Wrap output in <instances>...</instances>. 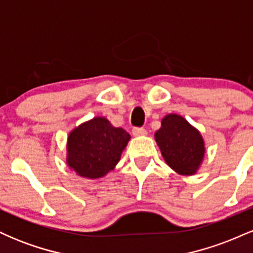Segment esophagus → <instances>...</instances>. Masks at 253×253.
<instances>
[{"mask_svg": "<svg viewBox=\"0 0 253 253\" xmlns=\"http://www.w3.org/2000/svg\"><path fill=\"white\" fill-rule=\"evenodd\" d=\"M132 133H133V135H135V136H140V135L147 134L146 129L143 128V127H134V128L132 129Z\"/></svg>", "mask_w": 253, "mask_h": 253, "instance_id": "34e87169", "label": "esophagus"}]
</instances>
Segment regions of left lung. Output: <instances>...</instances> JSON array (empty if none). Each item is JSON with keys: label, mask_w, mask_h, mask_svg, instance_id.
Listing matches in <instances>:
<instances>
[{"label": "left lung", "mask_w": 253, "mask_h": 253, "mask_svg": "<svg viewBox=\"0 0 253 253\" xmlns=\"http://www.w3.org/2000/svg\"><path fill=\"white\" fill-rule=\"evenodd\" d=\"M155 138L171 169L179 175L196 172L205 156V143L199 130L184 118L177 114L167 115Z\"/></svg>", "instance_id": "8db88e82"}]
</instances>
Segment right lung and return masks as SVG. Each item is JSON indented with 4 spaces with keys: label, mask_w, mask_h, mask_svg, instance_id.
<instances>
[{
    "label": "right lung",
    "mask_w": 253,
    "mask_h": 253,
    "mask_svg": "<svg viewBox=\"0 0 253 253\" xmlns=\"http://www.w3.org/2000/svg\"><path fill=\"white\" fill-rule=\"evenodd\" d=\"M130 135L106 118H94L75 128L68 138L66 162L77 175L100 178L120 161Z\"/></svg>",
    "instance_id": "add662e5"
}]
</instances>
